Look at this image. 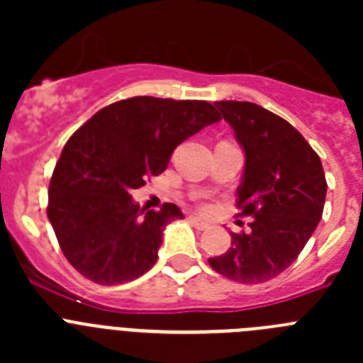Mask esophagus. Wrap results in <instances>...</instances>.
Segmentation results:
<instances>
[{
    "label": "esophagus",
    "mask_w": 363,
    "mask_h": 363,
    "mask_svg": "<svg viewBox=\"0 0 363 363\" xmlns=\"http://www.w3.org/2000/svg\"><path fill=\"white\" fill-rule=\"evenodd\" d=\"M191 223L196 227L198 230H203V229H207V227H209V223H207V221L201 220V218H196V216L191 218Z\"/></svg>",
    "instance_id": "esophagus-1"
}]
</instances>
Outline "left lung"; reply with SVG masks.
Masks as SVG:
<instances>
[{"label":"left lung","mask_w":363,"mask_h":363,"mask_svg":"<svg viewBox=\"0 0 363 363\" xmlns=\"http://www.w3.org/2000/svg\"><path fill=\"white\" fill-rule=\"evenodd\" d=\"M245 152L238 191L251 233H230L229 251L209 258L221 277L262 284L293 264L309 242L325 203L327 182L320 156L289 121L251 101H216Z\"/></svg>","instance_id":"obj_1"}]
</instances>
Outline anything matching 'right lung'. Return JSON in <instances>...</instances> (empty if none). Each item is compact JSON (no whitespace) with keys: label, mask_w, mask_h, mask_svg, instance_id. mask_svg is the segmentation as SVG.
Returning <instances> with one entry per match:
<instances>
[{"label":"right lung","mask_w":363,"mask_h":363,"mask_svg":"<svg viewBox=\"0 0 363 363\" xmlns=\"http://www.w3.org/2000/svg\"><path fill=\"white\" fill-rule=\"evenodd\" d=\"M220 120L207 101L136 96L98 111L70 136L52 172L47 214L79 274L125 284L156 264L163 229L184 214L174 203L140 209L130 192L162 174L179 143Z\"/></svg>","instance_id":"1"}]
</instances>
